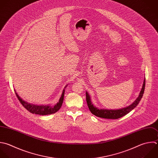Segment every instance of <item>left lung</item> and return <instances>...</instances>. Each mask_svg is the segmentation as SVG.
<instances>
[{
  "instance_id": "obj_1",
  "label": "left lung",
  "mask_w": 158,
  "mask_h": 158,
  "mask_svg": "<svg viewBox=\"0 0 158 158\" xmlns=\"http://www.w3.org/2000/svg\"><path fill=\"white\" fill-rule=\"evenodd\" d=\"M145 88V78L143 81V86L141 89V91L139 94L138 97L135 99V101L130 104L129 106L120 109H117V110H109V109H98L94 106V105L92 104L91 101V98L87 91H86V99L87 104L88 106V108L91 112L94 114V115L104 118H110V119H117L118 118H120L123 117V115L127 114L128 112H130L131 110H132L139 102L141 98L143 97L144 91Z\"/></svg>"
}]
</instances>
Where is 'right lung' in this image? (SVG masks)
I'll return each mask as SVG.
<instances>
[{"instance_id": "right-lung-1", "label": "right lung", "mask_w": 158, "mask_h": 158, "mask_svg": "<svg viewBox=\"0 0 158 158\" xmlns=\"http://www.w3.org/2000/svg\"><path fill=\"white\" fill-rule=\"evenodd\" d=\"M66 87H67V86H65V88H66ZM15 92L17 95V97L18 98V99L20 101V102H21V104L29 112H30L32 114L44 115H49V114H52L56 113L60 109V108L61 107L62 103H63L65 89L63 90L62 94L59 100V102L54 106H51V105H41V106H40V105L31 104L28 103V102H26L25 101L23 100L19 96V94L17 93L15 90Z\"/></svg>"}]
</instances>
